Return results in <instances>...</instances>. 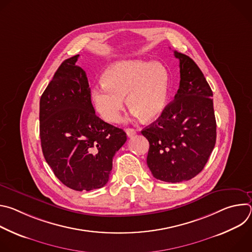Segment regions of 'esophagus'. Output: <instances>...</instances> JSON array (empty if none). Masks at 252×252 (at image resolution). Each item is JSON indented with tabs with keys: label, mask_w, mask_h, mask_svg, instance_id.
Masks as SVG:
<instances>
[{
	"label": "esophagus",
	"mask_w": 252,
	"mask_h": 252,
	"mask_svg": "<svg viewBox=\"0 0 252 252\" xmlns=\"http://www.w3.org/2000/svg\"><path fill=\"white\" fill-rule=\"evenodd\" d=\"M126 134H127V136H128V137H132V136L136 133L135 129H133V128H131V127L126 128Z\"/></svg>",
	"instance_id": "esophagus-1"
}]
</instances>
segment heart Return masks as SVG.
Instances as JSON below:
<instances>
[{"label": "heart", "mask_w": 252, "mask_h": 252, "mask_svg": "<svg viewBox=\"0 0 252 252\" xmlns=\"http://www.w3.org/2000/svg\"><path fill=\"white\" fill-rule=\"evenodd\" d=\"M103 85L93 91V100L100 117L118 123L125 107V97L134 116L146 120L158 117L168 95V74L158 63L124 60L107 66Z\"/></svg>", "instance_id": "heart-1"}]
</instances>
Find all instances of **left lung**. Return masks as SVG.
I'll return each instance as SVG.
<instances>
[{
	"instance_id": "left-lung-1",
	"label": "left lung",
	"mask_w": 252,
	"mask_h": 252,
	"mask_svg": "<svg viewBox=\"0 0 252 252\" xmlns=\"http://www.w3.org/2000/svg\"><path fill=\"white\" fill-rule=\"evenodd\" d=\"M174 56L181 73L174 99L141 130L150 142L147 162L154 177L172 184L197 175L217 140L212 91L192 59L176 51Z\"/></svg>"
}]
</instances>
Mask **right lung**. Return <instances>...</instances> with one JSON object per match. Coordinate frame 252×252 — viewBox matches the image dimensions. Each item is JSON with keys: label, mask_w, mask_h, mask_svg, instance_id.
Segmentation results:
<instances>
[{"label": "right lung", "mask_w": 252, "mask_h": 252, "mask_svg": "<svg viewBox=\"0 0 252 252\" xmlns=\"http://www.w3.org/2000/svg\"><path fill=\"white\" fill-rule=\"evenodd\" d=\"M79 55L62 63L40 99V137L46 161L67 188L82 191L109 182L113 158L126 133L95 116Z\"/></svg>", "instance_id": "right-lung-1"}]
</instances>
